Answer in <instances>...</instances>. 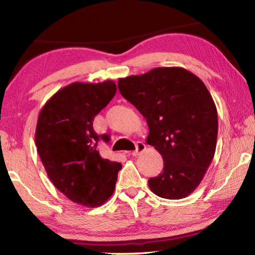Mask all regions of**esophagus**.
<instances>
[{
    "mask_svg": "<svg viewBox=\"0 0 255 255\" xmlns=\"http://www.w3.org/2000/svg\"><path fill=\"white\" fill-rule=\"evenodd\" d=\"M145 149H146V145L143 143V141H138L136 144V150H133L132 152V156H138V155H140Z\"/></svg>",
    "mask_w": 255,
    "mask_h": 255,
    "instance_id": "34e87169",
    "label": "esophagus"
}]
</instances>
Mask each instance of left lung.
<instances>
[{"mask_svg":"<svg viewBox=\"0 0 255 255\" xmlns=\"http://www.w3.org/2000/svg\"><path fill=\"white\" fill-rule=\"evenodd\" d=\"M118 88L144 116L149 129L146 143L163 157V172L148 180L149 189L172 200L191 195L217 143V109L204 82L182 67H156L122 77Z\"/></svg>","mask_w":255,"mask_h":255,"instance_id":"1","label":"left lung"}]
</instances>
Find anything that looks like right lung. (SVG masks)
<instances>
[{
  "instance_id": "1",
  "label": "right lung",
  "mask_w": 255,
  "mask_h": 255,
  "mask_svg": "<svg viewBox=\"0 0 255 255\" xmlns=\"http://www.w3.org/2000/svg\"><path fill=\"white\" fill-rule=\"evenodd\" d=\"M112 80L100 83L74 82L56 92L38 116L37 152L57 190L83 207H99L115 191L122 164L101 157L94 117L115 97Z\"/></svg>"
}]
</instances>
